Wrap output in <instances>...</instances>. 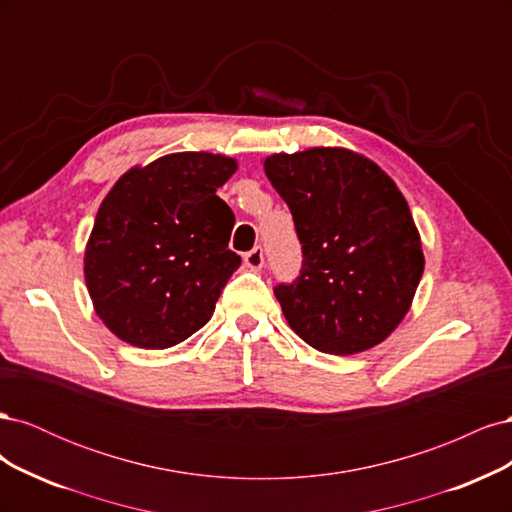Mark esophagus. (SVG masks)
I'll use <instances>...</instances> for the list:
<instances>
[{
	"mask_svg": "<svg viewBox=\"0 0 512 512\" xmlns=\"http://www.w3.org/2000/svg\"><path fill=\"white\" fill-rule=\"evenodd\" d=\"M243 262H245V267L252 269V271L262 269V265H265V252H262V247L256 245L252 252H247V254L243 256Z\"/></svg>",
	"mask_w": 512,
	"mask_h": 512,
	"instance_id": "1",
	"label": "esophagus"
}]
</instances>
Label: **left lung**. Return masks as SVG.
<instances>
[{"label": "left lung", "instance_id": "obj_1", "mask_svg": "<svg viewBox=\"0 0 512 512\" xmlns=\"http://www.w3.org/2000/svg\"><path fill=\"white\" fill-rule=\"evenodd\" d=\"M265 173L286 200L303 252L297 280L273 288L290 329L339 356L384 342L408 314L425 269L395 181L342 147L275 153Z\"/></svg>", "mask_w": 512, "mask_h": 512}]
</instances>
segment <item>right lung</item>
<instances>
[{
    "instance_id": "add662e5",
    "label": "right lung",
    "mask_w": 512,
    "mask_h": 512,
    "mask_svg": "<svg viewBox=\"0 0 512 512\" xmlns=\"http://www.w3.org/2000/svg\"><path fill=\"white\" fill-rule=\"evenodd\" d=\"M237 160L183 151L134 166L106 194L85 247L96 314L119 339L164 350L211 320L241 265L235 215L215 194Z\"/></svg>"
}]
</instances>
